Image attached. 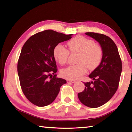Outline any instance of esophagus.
Wrapping results in <instances>:
<instances>
[{
	"instance_id": "esophagus-1",
	"label": "esophagus",
	"mask_w": 132,
	"mask_h": 132,
	"mask_svg": "<svg viewBox=\"0 0 132 132\" xmlns=\"http://www.w3.org/2000/svg\"><path fill=\"white\" fill-rule=\"evenodd\" d=\"M76 81L74 80H70V79H68L67 80V83H75Z\"/></svg>"
}]
</instances>
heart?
Masks as SVG:
<instances>
[{
  "instance_id": "1",
  "label": "heart",
  "mask_w": 132,
  "mask_h": 132,
  "mask_svg": "<svg viewBox=\"0 0 132 132\" xmlns=\"http://www.w3.org/2000/svg\"><path fill=\"white\" fill-rule=\"evenodd\" d=\"M69 50L71 53L79 54L76 65L70 66L61 71L62 77L66 79L77 80L89 70H94L99 66L102 59L101 47L90 39L81 36L74 37L68 43ZM69 50L62 44H58L53 50L54 57L61 65L66 64L69 57Z\"/></svg>"
}]
</instances>
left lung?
<instances>
[{"label":"left lung","mask_w":132,"mask_h":132,"mask_svg":"<svg viewBox=\"0 0 132 132\" xmlns=\"http://www.w3.org/2000/svg\"><path fill=\"white\" fill-rule=\"evenodd\" d=\"M85 34L97 41L103 51L100 64L89 75L94 81L84 83L85 89L78 94L81 103L94 108L108 102L116 93L122 71V62L117 46L108 36L94 32Z\"/></svg>","instance_id":"obj_1"}]
</instances>
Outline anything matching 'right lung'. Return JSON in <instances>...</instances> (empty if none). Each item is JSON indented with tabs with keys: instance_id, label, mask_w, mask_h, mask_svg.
Returning <instances> with one entry per match:
<instances>
[{
	"instance_id": "obj_1",
	"label": "right lung",
	"mask_w": 132,
	"mask_h": 132,
	"mask_svg": "<svg viewBox=\"0 0 132 132\" xmlns=\"http://www.w3.org/2000/svg\"><path fill=\"white\" fill-rule=\"evenodd\" d=\"M53 30L31 36L22 47L18 63L21 88L29 102L45 106L55 99L65 79L57 78V64L53 55L55 46L72 38ZM54 75L53 76L52 74Z\"/></svg>"
}]
</instances>
